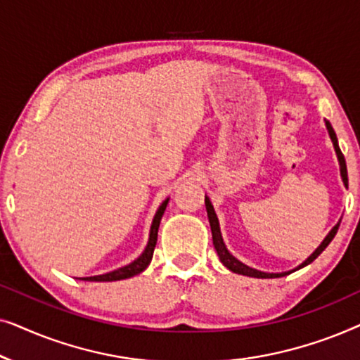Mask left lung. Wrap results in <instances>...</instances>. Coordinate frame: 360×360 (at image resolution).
Wrapping results in <instances>:
<instances>
[{"mask_svg": "<svg viewBox=\"0 0 360 360\" xmlns=\"http://www.w3.org/2000/svg\"><path fill=\"white\" fill-rule=\"evenodd\" d=\"M326 129H328V132H329V137H331V141H333L334 150H336V155H338V160H339V170H341L342 184H344V186H346V188H347V167H346V159H344L342 152H341V149H339L336 132H334L331 122H329V121H326ZM205 205H206V213H208V219H210V226H211V234H213V244H214L216 252H218V255H219L221 262H223L224 267H228V269L231 270V272L240 274V275H248V277H255V278H277V277H285V275L292 274V272H295V270H298V269L304 267V265L311 264L313 260L316 259L318 255L321 254L323 250L328 248L329 243H331V240L334 239V236H336V233H338L339 224H341V221H339V223H338L336 226H334V228H333L331 231H329L326 238L323 239V243L318 245V249L314 250V252H313L311 255H309V257H308L307 260H304L303 264H300L297 269L288 270V272H282V274H267V272H260V270H255V269H252V267H249V265L243 264V262H240V260L236 259L234 255L231 254L228 249H226V244H224V240H223V236H221L218 216H216L214 208H213V205H211V201H210L208 196H205ZM341 219H342V218H341Z\"/></svg>", "mask_w": 360, "mask_h": 360, "instance_id": "obj_1", "label": "left lung"}]
</instances>
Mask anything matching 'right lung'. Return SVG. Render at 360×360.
I'll return each mask as SVG.
<instances>
[{
    "label": "right lung",
    "mask_w": 360,
    "mask_h": 360,
    "mask_svg": "<svg viewBox=\"0 0 360 360\" xmlns=\"http://www.w3.org/2000/svg\"><path fill=\"white\" fill-rule=\"evenodd\" d=\"M169 200L167 198L165 201H162V205L157 210V213L152 219V226H150V234H149V243H147L144 252H142L139 257H137L134 262L124 265V267L112 270V272L103 274V275H93V277H83L80 280H86V282H115V280H124L129 277H134V275L144 272L147 269V265L150 264L152 255H154V249L157 244V233H159V226H160V219L164 216V211L169 205Z\"/></svg>",
    "instance_id": "right-lung-1"
}]
</instances>
